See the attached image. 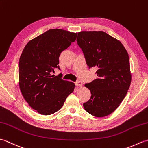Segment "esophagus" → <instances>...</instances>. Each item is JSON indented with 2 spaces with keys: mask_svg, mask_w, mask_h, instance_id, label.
<instances>
[{
  "mask_svg": "<svg viewBox=\"0 0 148 148\" xmlns=\"http://www.w3.org/2000/svg\"><path fill=\"white\" fill-rule=\"evenodd\" d=\"M76 86L81 87V86H83V83L81 82V81H77V82L76 83Z\"/></svg>",
  "mask_w": 148,
  "mask_h": 148,
  "instance_id": "obj_1",
  "label": "esophagus"
}]
</instances>
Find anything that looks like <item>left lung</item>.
Segmentation results:
<instances>
[{
  "mask_svg": "<svg viewBox=\"0 0 148 148\" xmlns=\"http://www.w3.org/2000/svg\"><path fill=\"white\" fill-rule=\"evenodd\" d=\"M77 45L97 79L84 84L91 92L84 109L95 117L108 116L118 108L131 83L129 56L121 42L103 31L77 33Z\"/></svg>",
  "mask_w": 148,
  "mask_h": 148,
  "instance_id": "1",
  "label": "left lung"
}]
</instances>
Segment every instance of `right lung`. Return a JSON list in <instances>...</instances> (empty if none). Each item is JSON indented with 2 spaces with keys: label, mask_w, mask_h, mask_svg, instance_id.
<instances>
[{
  "label": "right lung",
  "mask_w": 148,
  "mask_h": 148,
  "mask_svg": "<svg viewBox=\"0 0 148 148\" xmlns=\"http://www.w3.org/2000/svg\"><path fill=\"white\" fill-rule=\"evenodd\" d=\"M76 37L77 33L50 29L30 40L22 51L19 61V86L25 100L40 114L57 112L74 92V83L52 73L56 69H60V53Z\"/></svg>",
  "instance_id": "obj_1"
}]
</instances>
